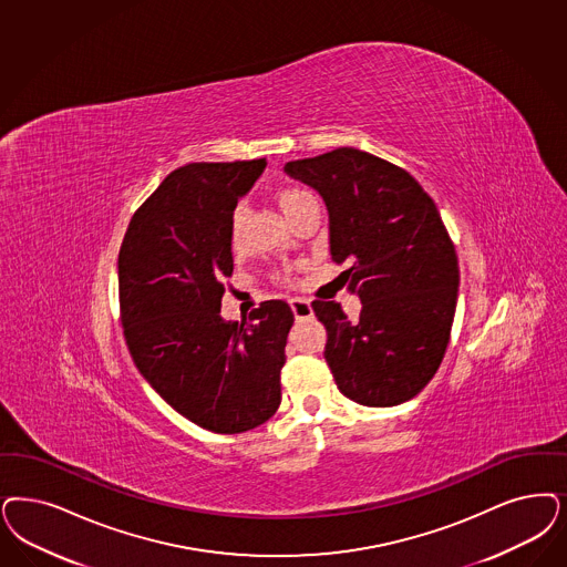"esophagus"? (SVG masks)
I'll return each mask as SVG.
<instances>
[{"instance_id": "1", "label": "esophagus", "mask_w": 567, "mask_h": 567, "mask_svg": "<svg viewBox=\"0 0 567 567\" xmlns=\"http://www.w3.org/2000/svg\"><path fill=\"white\" fill-rule=\"evenodd\" d=\"M289 303H291V310H293L295 318H297V320H308V318H312L313 310L310 299L295 297V299H291Z\"/></svg>"}]
</instances>
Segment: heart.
Wrapping results in <instances>:
<instances>
[{"label":"heart","instance_id":"obj_1","mask_svg":"<svg viewBox=\"0 0 567 567\" xmlns=\"http://www.w3.org/2000/svg\"><path fill=\"white\" fill-rule=\"evenodd\" d=\"M310 198H313L312 193H308L306 188H297V186L280 188L278 195H276L278 207L282 209V214L289 217V221H291V217L299 212V207H301L306 200H310ZM243 224H245L243 209H236L233 217H230V228H228V243H230V249H233L235 254H238V251L243 249V245H245ZM282 278L289 280V274H282Z\"/></svg>","mask_w":567,"mask_h":567}]
</instances>
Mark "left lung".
Masks as SVG:
<instances>
[{
  "mask_svg": "<svg viewBox=\"0 0 567 567\" xmlns=\"http://www.w3.org/2000/svg\"><path fill=\"white\" fill-rule=\"evenodd\" d=\"M285 172L324 198L332 261H352L343 276L362 301L355 322L312 301L337 388L362 406L411 400L444 360L458 297V257L433 198L406 169L350 146Z\"/></svg>",
  "mask_w": 567,
  "mask_h": 567,
  "instance_id": "obj_1",
  "label": "left lung"
}]
</instances>
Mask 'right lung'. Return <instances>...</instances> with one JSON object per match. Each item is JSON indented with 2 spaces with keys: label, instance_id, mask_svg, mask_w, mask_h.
Instances as JSON below:
<instances>
[{
  "label": "right lung",
  "instance_id": "obj_1",
  "mask_svg": "<svg viewBox=\"0 0 567 567\" xmlns=\"http://www.w3.org/2000/svg\"><path fill=\"white\" fill-rule=\"evenodd\" d=\"M266 158L188 163L161 182L118 249V306L127 350L151 388L214 433H243L280 406V371L293 312L270 299L249 320L219 316L238 198Z\"/></svg>",
  "mask_w": 567,
  "mask_h": 567
}]
</instances>
